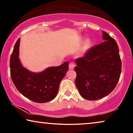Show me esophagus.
Instances as JSON below:
<instances>
[{
    "label": "esophagus",
    "mask_w": 133,
    "mask_h": 133,
    "mask_svg": "<svg viewBox=\"0 0 133 133\" xmlns=\"http://www.w3.org/2000/svg\"><path fill=\"white\" fill-rule=\"evenodd\" d=\"M69 69L70 70H73L74 68H75V64L73 63H70L69 64Z\"/></svg>",
    "instance_id": "obj_1"
}]
</instances>
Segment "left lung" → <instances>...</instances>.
Listing matches in <instances>:
<instances>
[{"label":"left lung","instance_id":"1","mask_svg":"<svg viewBox=\"0 0 133 133\" xmlns=\"http://www.w3.org/2000/svg\"><path fill=\"white\" fill-rule=\"evenodd\" d=\"M105 41L87 50L76 60L75 83L80 96L96 100L106 96L115 88L120 78L121 62L115 40L103 31Z\"/></svg>","mask_w":133,"mask_h":133}]
</instances>
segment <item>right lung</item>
I'll use <instances>...</instances> for the list:
<instances>
[{
    "mask_svg": "<svg viewBox=\"0 0 133 133\" xmlns=\"http://www.w3.org/2000/svg\"><path fill=\"white\" fill-rule=\"evenodd\" d=\"M21 39L15 43L10 56V76L15 87L22 95L34 102H49L57 96L60 83L69 69V62L49 67L39 73L22 66L19 57Z\"/></svg>",
    "mask_w": 133,
    "mask_h": 133,
    "instance_id": "1",
    "label": "right lung"
}]
</instances>
